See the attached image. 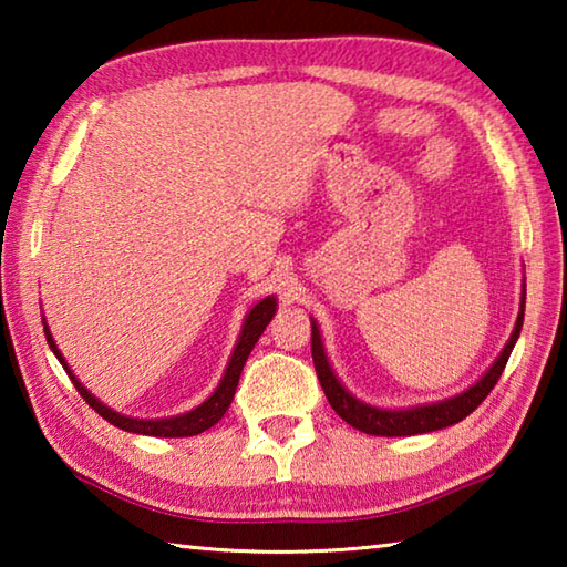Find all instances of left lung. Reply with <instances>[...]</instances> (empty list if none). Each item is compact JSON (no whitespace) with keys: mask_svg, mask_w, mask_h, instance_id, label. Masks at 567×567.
Returning a JSON list of instances; mask_svg holds the SVG:
<instances>
[{"mask_svg":"<svg viewBox=\"0 0 567 567\" xmlns=\"http://www.w3.org/2000/svg\"><path fill=\"white\" fill-rule=\"evenodd\" d=\"M523 318H525V280H523V295H520V310H517L515 328L507 338L503 352L497 354L495 362L483 372V378L475 380L467 390L457 392L453 398L437 400V402H425V405H412V408H378L370 405V402H362L354 398L352 392L342 385L340 378L334 375L332 364L328 360V352H324L322 334L318 328V320H312V362L315 370H318L320 385L328 395L332 410L348 422V425L358 427L360 433L378 435V437H405V435H422L433 433V430H443L455 425V422L465 420L470 412H473L480 402H483L495 382L501 380L505 362L511 358L517 338H520L523 330Z\"/></svg>","mask_w":567,"mask_h":567,"instance_id":"1","label":"left lung"}]
</instances>
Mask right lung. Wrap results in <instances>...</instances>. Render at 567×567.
Instances as JSON below:
<instances>
[{
	"instance_id": "1",
	"label": "right lung",
	"mask_w": 567,
	"mask_h": 567,
	"mask_svg": "<svg viewBox=\"0 0 567 567\" xmlns=\"http://www.w3.org/2000/svg\"><path fill=\"white\" fill-rule=\"evenodd\" d=\"M275 310H277V297L275 295H267L265 300L257 302L252 310L245 315L243 330H239V338H237L235 350H233V354H229L225 375H223V380H219V385L213 390V395H209L205 402H199L197 408L182 412V415L152 417V420L122 415V412L104 405L100 398H94L92 392L82 385L80 378L74 375L70 364H66L64 354L60 352V348H56V342L52 338L50 328H47V320H44V334H47V342H50L52 352L56 354V360L62 362V368L66 370V375L72 378L76 392H80V395L90 402V408L97 410L100 415L110 422V425L120 427V430H127V433L152 435V437H192V435L205 433V430L217 425V422L225 417L229 402H233V398H235L237 382H239V375H243V368H245V362L249 358V352H252L255 342L260 340V334L265 332L267 324H270V320L275 318Z\"/></svg>"
}]
</instances>
